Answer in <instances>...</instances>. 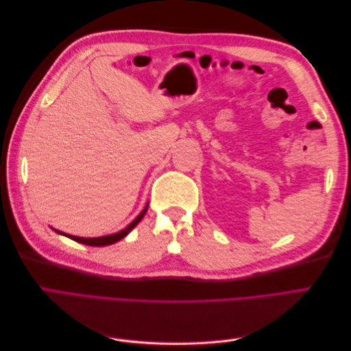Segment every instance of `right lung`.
<instances>
[{"mask_svg":"<svg viewBox=\"0 0 351 351\" xmlns=\"http://www.w3.org/2000/svg\"><path fill=\"white\" fill-rule=\"evenodd\" d=\"M146 210H147V205L143 208V210L141 212L139 215H137L129 226H127L124 230H121V231H119V232H114V234H110V236H102V237H93V239H86V237H77V236H70V234H66V232H61V231H58V230H54L56 232H58V234H62V236H66V237H69V239H71V240H74V241H77V243H82V244H88V246H95V247H99V246H108V244H114V243H117L119 240H121V239H124L127 234H129V232L139 224V222L142 221V218L145 217V214H146Z\"/></svg>","mask_w":351,"mask_h":351,"instance_id":"1","label":"right lung"}]
</instances>
